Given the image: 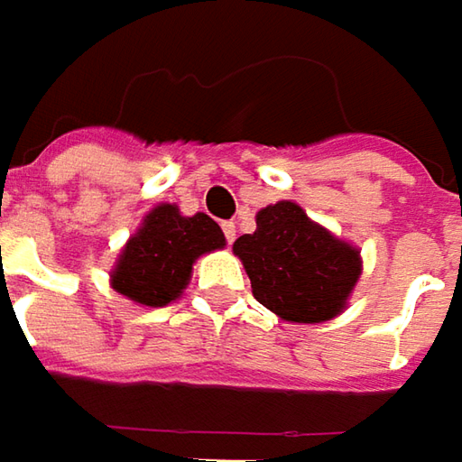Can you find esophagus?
<instances>
[{"mask_svg":"<svg viewBox=\"0 0 462 462\" xmlns=\"http://www.w3.org/2000/svg\"><path fill=\"white\" fill-rule=\"evenodd\" d=\"M223 236H226L228 244H234V239H236V223L234 221L223 223Z\"/></svg>","mask_w":462,"mask_h":462,"instance_id":"1","label":"esophagus"}]
</instances>
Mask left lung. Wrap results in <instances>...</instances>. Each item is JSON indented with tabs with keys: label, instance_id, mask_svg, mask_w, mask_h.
<instances>
[{
	"label": "left lung",
	"instance_id": "8db88e82",
	"mask_svg": "<svg viewBox=\"0 0 462 462\" xmlns=\"http://www.w3.org/2000/svg\"><path fill=\"white\" fill-rule=\"evenodd\" d=\"M234 254L244 262L259 303L293 324L339 316L363 275L360 252L291 200L262 208L257 231L234 241Z\"/></svg>",
	"mask_w": 462,
	"mask_h": 462
}]
</instances>
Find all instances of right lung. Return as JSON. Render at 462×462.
<instances>
[{"mask_svg": "<svg viewBox=\"0 0 462 462\" xmlns=\"http://www.w3.org/2000/svg\"><path fill=\"white\" fill-rule=\"evenodd\" d=\"M223 246L226 236L210 216H182L177 205H156L123 246L110 285L141 306H167L187 288L195 259Z\"/></svg>", "mask_w": 462, "mask_h": 462, "instance_id": "add662e5", "label": "right lung"}]
</instances>
